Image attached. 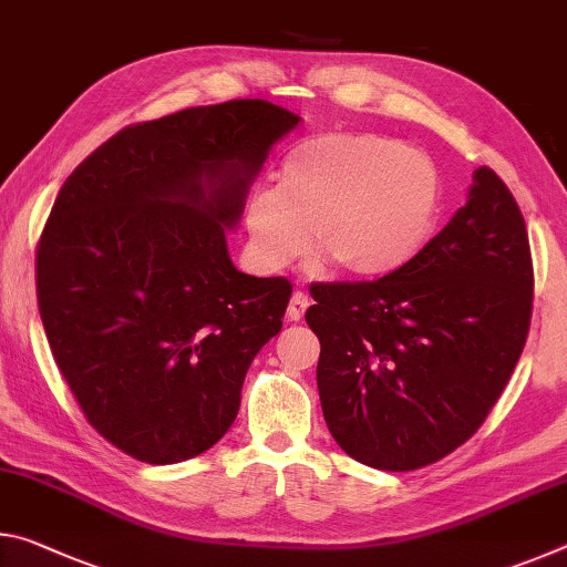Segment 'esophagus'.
<instances>
[{"label": "esophagus", "instance_id": "obj_1", "mask_svg": "<svg viewBox=\"0 0 567 567\" xmlns=\"http://www.w3.org/2000/svg\"><path fill=\"white\" fill-rule=\"evenodd\" d=\"M307 307H310V297L297 290V292L290 297V307H287V318H290L292 322H300V320L305 318Z\"/></svg>", "mask_w": 567, "mask_h": 567}]
</instances>
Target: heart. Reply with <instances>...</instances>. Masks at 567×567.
Returning <instances> with one entry per match:
<instances>
[{
    "instance_id": "b5f03b06",
    "label": "heart",
    "mask_w": 567,
    "mask_h": 567,
    "mask_svg": "<svg viewBox=\"0 0 567 567\" xmlns=\"http://www.w3.org/2000/svg\"><path fill=\"white\" fill-rule=\"evenodd\" d=\"M440 177L430 157L375 132H332L285 157L280 185L249 192L247 255L280 272L318 249L360 280L400 270L433 233Z\"/></svg>"
}]
</instances>
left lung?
Instances as JSON below:
<instances>
[{
	"instance_id": "1",
	"label": "left lung",
	"mask_w": 567,
	"mask_h": 567,
	"mask_svg": "<svg viewBox=\"0 0 567 567\" xmlns=\"http://www.w3.org/2000/svg\"><path fill=\"white\" fill-rule=\"evenodd\" d=\"M310 292L334 443L390 473L435 463L483 425L525 348L533 260L520 207L477 167L467 203L400 270Z\"/></svg>"
}]
</instances>
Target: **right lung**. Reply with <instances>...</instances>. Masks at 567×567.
Instances as JSON below:
<instances>
[{"label":"right lung","instance_id":"add662e5","mask_svg":"<svg viewBox=\"0 0 567 567\" xmlns=\"http://www.w3.org/2000/svg\"><path fill=\"white\" fill-rule=\"evenodd\" d=\"M300 117L233 100L132 124L76 167L37 247L47 340L90 425L150 465L213 447L292 285L229 260L247 192Z\"/></svg>","mask_w":567,"mask_h":567}]
</instances>
